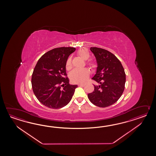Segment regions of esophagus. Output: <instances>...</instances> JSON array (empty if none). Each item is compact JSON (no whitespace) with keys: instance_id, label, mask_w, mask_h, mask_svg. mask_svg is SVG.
Listing matches in <instances>:
<instances>
[{"instance_id":"1","label":"esophagus","mask_w":156,"mask_h":156,"mask_svg":"<svg viewBox=\"0 0 156 156\" xmlns=\"http://www.w3.org/2000/svg\"><path fill=\"white\" fill-rule=\"evenodd\" d=\"M84 85H83V84H79V85H78V86H84Z\"/></svg>"}]
</instances>
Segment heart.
<instances>
[{
	"mask_svg": "<svg viewBox=\"0 0 156 156\" xmlns=\"http://www.w3.org/2000/svg\"><path fill=\"white\" fill-rule=\"evenodd\" d=\"M77 55L83 60H87L90 57L89 51L86 48H81L78 51ZM87 65L91 69H95L96 67V63L94 61L88 62ZM72 68V62L71 58H69L67 60L66 63V69L67 70H69ZM89 70L87 69H75L70 74V78L71 80L74 83H85L89 76Z\"/></svg>",
	"mask_w": 156,
	"mask_h": 156,
	"instance_id": "b5f03b06",
	"label": "heart"
}]
</instances>
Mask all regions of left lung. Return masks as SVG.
I'll return each mask as SVG.
<instances>
[{
    "mask_svg": "<svg viewBox=\"0 0 156 156\" xmlns=\"http://www.w3.org/2000/svg\"><path fill=\"white\" fill-rule=\"evenodd\" d=\"M95 57L96 73L92 79L98 85L88 94L90 101L96 106L105 108L113 105L122 96L125 88L126 73L123 66L114 55L98 47H91Z\"/></svg>",
    "mask_w": 156,
    "mask_h": 156,
    "instance_id": "8db88e82",
    "label": "left lung"
}]
</instances>
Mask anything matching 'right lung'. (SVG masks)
I'll list each match as a JSON object with an SVG mask.
<instances>
[{"label":"right lung","mask_w":156,"mask_h":156,"mask_svg":"<svg viewBox=\"0 0 156 156\" xmlns=\"http://www.w3.org/2000/svg\"><path fill=\"white\" fill-rule=\"evenodd\" d=\"M75 50L74 47L54 48L38 61L32 76V86L37 99L44 106L60 109L72 99L77 85H70L69 79L65 77L66 63Z\"/></svg>","instance_id":"1"}]
</instances>
